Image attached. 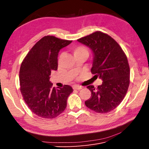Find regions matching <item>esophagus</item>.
I'll list each match as a JSON object with an SVG mask.
<instances>
[{
  "label": "esophagus",
  "mask_w": 149,
  "mask_h": 149,
  "mask_svg": "<svg viewBox=\"0 0 149 149\" xmlns=\"http://www.w3.org/2000/svg\"><path fill=\"white\" fill-rule=\"evenodd\" d=\"M73 89H78V90H79V89H82V87L80 86H78V85H75L73 86Z\"/></svg>",
  "instance_id": "obj_1"
}]
</instances>
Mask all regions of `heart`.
Wrapping results in <instances>:
<instances>
[{"label":"heart","instance_id":"obj_1","mask_svg":"<svg viewBox=\"0 0 149 149\" xmlns=\"http://www.w3.org/2000/svg\"><path fill=\"white\" fill-rule=\"evenodd\" d=\"M72 51H73L75 57L79 55H82V54H86L88 55H89V51L88 48L83 45L76 46L72 48Z\"/></svg>","mask_w":149,"mask_h":149}]
</instances>
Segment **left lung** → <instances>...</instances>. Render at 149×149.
Masks as SVG:
<instances>
[{"mask_svg":"<svg viewBox=\"0 0 149 149\" xmlns=\"http://www.w3.org/2000/svg\"><path fill=\"white\" fill-rule=\"evenodd\" d=\"M93 52L91 73L103 81L94 88L87 86L91 96L85 101L89 109L97 113L114 110L123 101L130 83V68L127 56L114 39L100 31L78 40Z\"/></svg>","mask_w":149,"mask_h":149,"instance_id":"left-lung-1","label":"left lung"}]
</instances>
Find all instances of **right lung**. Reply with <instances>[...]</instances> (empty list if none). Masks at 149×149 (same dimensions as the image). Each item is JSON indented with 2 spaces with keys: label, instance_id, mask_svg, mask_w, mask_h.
I'll return each mask as SVG.
<instances>
[{
  "label": "right lung",
  "instance_id": "add662e5",
  "mask_svg": "<svg viewBox=\"0 0 149 149\" xmlns=\"http://www.w3.org/2000/svg\"><path fill=\"white\" fill-rule=\"evenodd\" d=\"M71 40L45 36L31 48L22 62L19 71L20 92L31 111L44 119H53L65 111L73 89L69 85L53 87L49 76L58 68L60 49Z\"/></svg>",
  "mask_w": 149,
  "mask_h": 149
}]
</instances>
